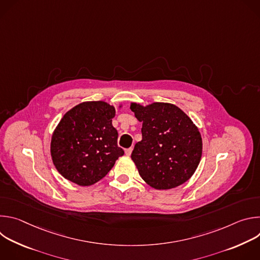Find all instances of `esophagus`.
<instances>
[{"label": "esophagus", "mask_w": 260, "mask_h": 260, "mask_svg": "<svg viewBox=\"0 0 260 260\" xmlns=\"http://www.w3.org/2000/svg\"><path fill=\"white\" fill-rule=\"evenodd\" d=\"M132 151H133L132 148H128V149H126V150L124 151V153H125V155H126V156H131V154H132Z\"/></svg>", "instance_id": "esophagus-1"}]
</instances>
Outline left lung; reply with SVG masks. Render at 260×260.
<instances>
[{
	"mask_svg": "<svg viewBox=\"0 0 260 260\" xmlns=\"http://www.w3.org/2000/svg\"><path fill=\"white\" fill-rule=\"evenodd\" d=\"M131 110L142 122V141L132 153L142 179L158 190L189 180L203 152L202 136L193 121L170 103H131Z\"/></svg>",
	"mask_w": 260,
	"mask_h": 260,
	"instance_id": "left-lung-1",
	"label": "left lung"
}]
</instances>
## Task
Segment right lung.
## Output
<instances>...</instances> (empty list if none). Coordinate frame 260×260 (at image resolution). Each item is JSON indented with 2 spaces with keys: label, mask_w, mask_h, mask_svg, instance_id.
<instances>
[{
  "label": "right lung",
  "mask_w": 260,
  "mask_h": 260,
  "mask_svg": "<svg viewBox=\"0 0 260 260\" xmlns=\"http://www.w3.org/2000/svg\"><path fill=\"white\" fill-rule=\"evenodd\" d=\"M114 116L115 107L104 101L80 103L62 116L51 137L50 154L64 179L79 186H90L124 154L117 145Z\"/></svg>",
  "instance_id": "right-lung-1"
}]
</instances>
